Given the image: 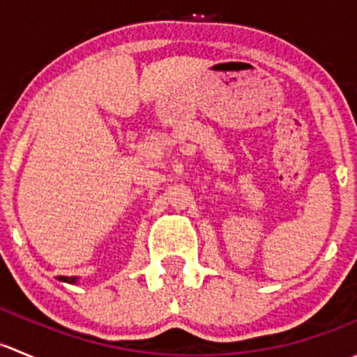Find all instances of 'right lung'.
Instances as JSON below:
<instances>
[{
	"mask_svg": "<svg viewBox=\"0 0 357 357\" xmlns=\"http://www.w3.org/2000/svg\"><path fill=\"white\" fill-rule=\"evenodd\" d=\"M60 282H67V283H75L77 282V278L75 276H59Z\"/></svg>",
	"mask_w": 357,
	"mask_h": 357,
	"instance_id": "1",
	"label": "right lung"
}]
</instances>
